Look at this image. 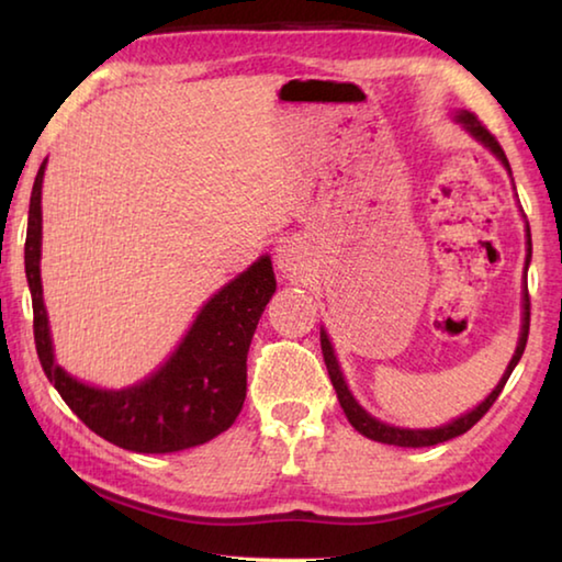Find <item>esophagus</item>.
<instances>
[{
  "label": "esophagus",
  "instance_id": "34e87169",
  "mask_svg": "<svg viewBox=\"0 0 562 562\" xmlns=\"http://www.w3.org/2000/svg\"><path fill=\"white\" fill-rule=\"evenodd\" d=\"M302 260H304V252H302V247L297 243L288 240V243L278 247V265H280V270L297 272L302 268Z\"/></svg>",
  "mask_w": 562,
  "mask_h": 562
}]
</instances>
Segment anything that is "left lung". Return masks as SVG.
Here are the masks:
<instances>
[{
  "instance_id": "left-lung-1",
  "label": "left lung",
  "mask_w": 562,
  "mask_h": 562,
  "mask_svg": "<svg viewBox=\"0 0 562 562\" xmlns=\"http://www.w3.org/2000/svg\"><path fill=\"white\" fill-rule=\"evenodd\" d=\"M456 121L461 123V126L471 133V136L475 140H481L483 146L491 148V154L496 156L503 166H506V170L510 173V164L506 154H503L501 144L496 140V136L483 126V123L479 121V116L471 111H459V116H456ZM528 233V255H526V270L530 265V252H532V243H530V227H526ZM528 329H530V297H528V284H522V327H520V337H518V347H516V355H513L510 364L506 369V374L501 376L498 386L493 389V392L486 396V402H481L479 406L473 408V412L463 414L459 418H453L451 424L446 426H439V429H398V426H389L384 422H376L374 416H369L364 408H361L357 404V398L351 396L349 386L345 382V376H341V369H339V361L335 357V349H331V341L327 337V331L322 329L319 331V341H322V355H325V364H327V372H329V379H331V386H335L337 392V398L341 408H345V414L349 418V424L355 426V429L367 436V439L372 441H382V443H389V446H404V449H422V446H436V443H443V441H451L456 439V436H461L471 429L473 424H479L483 414L488 412V408L493 406V402H496L498 394L503 392V386H506L508 376L513 369H516V364L522 357V349H526V341H528Z\"/></svg>"
}]
</instances>
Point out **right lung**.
<instances>
[{
	"label": "right lung",
	"instance_id": "1",
	"mask_svg": "<svg viewBox=\"0 0 562 562\" xmlns=\"http://www.w3.org/2000/svg\"><path fill=\"white\" fill-rule=\"evenodd\" d=\"M44 166L46 160L32 188L24 268L36 355L46 379L93 434L136 453L193 449L231 429L247 392V349L278 288L268 255L205 302L186 339L156 374L121 392L89 386L54 361L40 274Z\"/></svg>",
	"mask_w": 562,
	"mask_h": 562
}]
</instances>
